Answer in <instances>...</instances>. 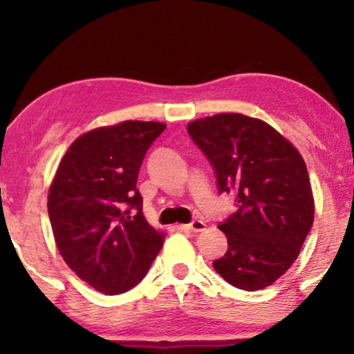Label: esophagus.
Instances as JSON below:
<instances>
[{"mask_svg": "<svg viewBox=\"0 0 354 354\" xmlns=\"http://www.w3.org/2000/svg\"><path fill=\"white\" fill-rule=\"evenodd\" d=\"M205 227H206V224L203 221H200V219H193L190 224L187 225V229L188 230H192V232H201V230H205Z\"/></svg>", "mask_w": 354, "mask_h": 354, "instance_id": "obj_1", "label": "esophagus"}]
</instances>
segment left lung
<instances>
[{
    "mask_svg": "<svg viewBox=\"0 0 354 354\" xmlns=\"http://www.w3.org/2000/svg\"><path fill=\"white\" fill-rule=\"evenodd\" d=\"M188 135L214 169L219 193H234L236 212L221 222L229 250L216 272L254 292L287 272L311 230L314 200L301 154L277 130L225 113L188 124Z\"/></svg>",
    "mask_w": 354,
    "mask_h": 354,
    "instance_id": "left-lung-1",
    "label": "left lung"
}]
</instances>
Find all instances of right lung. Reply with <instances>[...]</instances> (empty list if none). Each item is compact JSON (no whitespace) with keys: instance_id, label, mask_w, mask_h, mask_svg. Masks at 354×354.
Segmentation results:
<instances>
[{"instance_id":"1","label":"right lung","mask_w":354,"mask_h":354,"mask_svg":"<svg viewBox=\"0 0 354 354\" xmlns=\"http://www.w3.org/2000/svg\"><path fill=\"white\" fill-rule=\"evenodd\" d=\"M161 122L125 120L95 129L71 145L48 193L57 250L79 277L104 295L133 288L166 235L143 216L140 167Z\"/></svg>"}]
</instances>
